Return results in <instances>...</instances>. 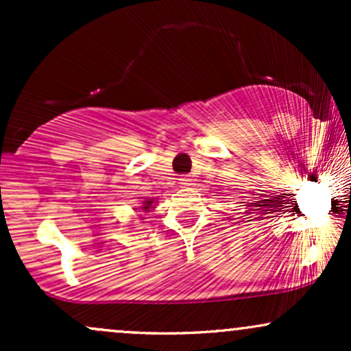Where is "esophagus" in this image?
I'll return each instance as SVG.
<instances>
[{"label": "esophagus", "instance_id": "34e87169", "mask_svg": "<svg viewBox=\"0 0 351 351\" xmlns=\"http://www.w3.org/2000/svg\"><path fill=\"white\" fill-rule=\"evenodd\" d=\"M180 184H181V188H188V186H191V178H188V176H184V178H181L180 180Z\"/></svg>", "mask_w": 351, "mask_h": 351}]
</instances>
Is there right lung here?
<instances>
[{"mask_svg": "<svg viewBox=\"0 0 351 351\" xmlns=\"http://www.w3.org/2000/svg\"><path fill=\"white\" fill-rule=\"evenodd\" d=\"M152 208H153V198H145V201L142 203V206L136 208V209H142V211L148 213Z\"/></svg>", "mask_w": 351, "mask_h": 351, "instance_id": "obj_1", "label": "right lung"}]
</instances>
